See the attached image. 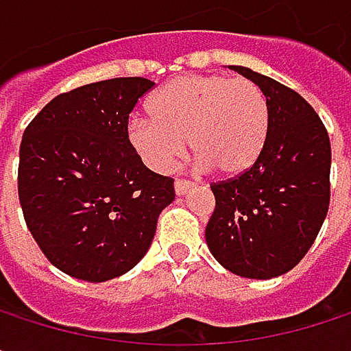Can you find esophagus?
Segmentation results:
<instances>
[{"instance_id": "34e87169", "label": "esophagus", "mask_w": 351, "mask_h": 351, "mask_svg": "<svg viewBox=\"0 0 351 351\" xmlns=\"http://www.w3.org/2000/svg\"><path fill=\"white\" fill-rule=\"evenodd\" d=\"M191 186H193V182H191V180H184V178H176L175 180L176 195H184V193H189V191H191Z\"/></svg>"}]
</instances>
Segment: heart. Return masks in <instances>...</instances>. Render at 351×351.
I'll return each instance as SVG.
<instances>
[{
    "label": "heart",
    "mask_w": 351,
    "mask_h": 351,
    "mask_svg": "<svg viewBox=\"0 0 351 351\" xmlns=\"http://www.w3.org/2000/svg\"><path fill=\"white\" fill-rule=\"evenodd\" d=\"M150 117H134L128 138L156 173H169L184 154V140L201 167L238 176L260 158L270 125L262 89L250 79L184 75L169 81L150 99Z\"/></svg>",
    "instance_id": "1"
}]
</instances>
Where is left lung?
Segmentation results:
<instances>
[{
	"instance_id": "left-lung-1",
	"label": "left lung",
	"mask_w": 351,
	"mask_h": 351,
	"mask_svg": "<svg viewBox=\"0 0 351 351\" xmlns=\"http://www.w3.org/2000/svg\"><path fill=\"white\" fill-rule=\"evenodd\" d=\"M270 109L266 146L244 175L213 182L215 209L205 228L213 258L244 278H274L295 268L329 209V136L297 91L245 66Z\"/></svg>"
}]
</instances>
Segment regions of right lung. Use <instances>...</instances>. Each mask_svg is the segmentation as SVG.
I'll return each mask as SVG.
<instances>
[{
	"label": "right lung",
	"instance_id": "obj_1",
	"mask_svg": "<svg viewBox=\"0 0 351 351\" xmlns=\"http://www.w3.org/2000/svg\"><path fill=\"white\" fill-rule=\"evenodd\" d=\"M154 87L119 77L56 95L24 132L18 195L44 256L69 276L104 282L132 270L154 240L175 180L146 169L128 138Z\"/></svg>",
	"mask_w": 351,
	"mask_h": 351
}]
</instances>
